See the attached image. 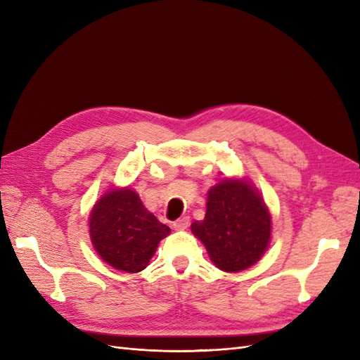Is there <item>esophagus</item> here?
<instances>
[{"label": "esophagus", "mask_w": 360, "mask_h": 360, "mask_svg": "<svg viewBox=\"0 0 360 360\" xmlns=\"http://www.w3.org/2000/svg\"><path fill=\"white\" fill-rule=\"evenodd\" d=\"M189 225V217L188 216H183V217H180V219H177V221H174V224H172V226H174V230H184V228H186Z\"/></svg>", "instance_id": "obj_1"}]
</instances>
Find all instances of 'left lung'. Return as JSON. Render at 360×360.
I'll list each match as a JSON object with an SVG mask.
<instances>
[{
    "mask_svg": "<svg viewBox=\"0 0 360 360\" xmlns=\"http://www.w3.org/2000/svg\"><path fill=\"white\" fill-rule=\"evenodd\" d=\"M270 214L259 195L238 180H224L209 191L204 221L192 231L210 259L224 271H240L261 258L270 240Z\"/></svg>",
    "mask_w": 360,
    "mask_h": 360,
    "instance_id": "obj_1",
    "label": "left lung"
}]
</instances>
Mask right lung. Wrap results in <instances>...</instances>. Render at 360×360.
<instances>
[{"label": "right lung", "instance_id": "right-lung-1", "mask_svg": "<svg viewBox=\"0 0 360 360\" xmlns=\"http://www.w3.org/2000/svg\"><path fill=\"white\" fill-rule=\"evenodd\" d=\"M169 231L130 189L105 193L90 217V236L97 254L105 263L129 274L148 266L159 242Z\"/></svg>", "mask_w": 360, "mask_h": 360}]
</instances>
